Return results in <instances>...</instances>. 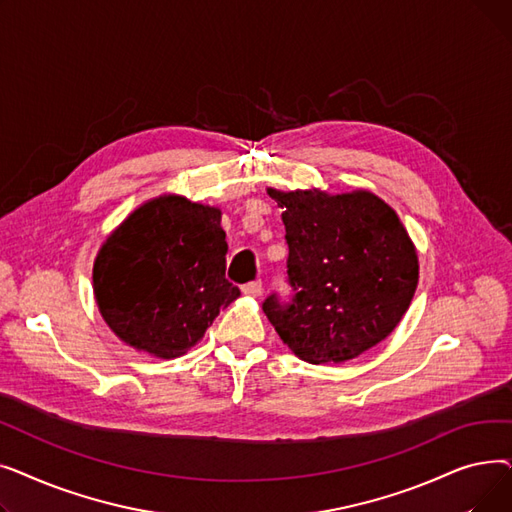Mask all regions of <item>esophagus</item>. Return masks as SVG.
Wrapping results in <instances>:
<instances>
[{
	"label": "esophagus",
	"instance_id": "obj_1",
	"mask_svg": "<svg viewBox=\"0 0 512 512\" xmlns=\"http://www.w3.org/2000/svg\"><path fill=\"white\" fill-rule=\"evenodd\" d=\"M261 290H263V286H261V280H255V282H249V284L242 286V292H245L247 297H259Z\"/></svg>",
	"mask_w": 512,
	"mask_h": 512
}]
</instances>
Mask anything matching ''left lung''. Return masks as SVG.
Returning <instances> with one entry per match:
<instances>
[{
    "label": "left lung",
    "instance_id": "1",
    "mask_svg": "<svg viewBox=\"0 0 512 512\" xmlns=\"http://www.w3.org/2000/svg\"><path fill=\"white\" fill-rule=\"evenodd\" d=\"M267 193L284 209L290 294L272 292L263 311L284 344L319 365L382 342L419 280L415 247L394 209L365 191Z\"/></svg>",
    "mask_w": 512,
    "mask_h": 512
}]
</instances>
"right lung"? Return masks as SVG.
Returning <instances> with one entry per match:
<instances>
[{"instance_id":"obj_1","label":"right lung","mask_w":512,"mask_h":512,"mask_svg":"<svg viewBox=\"0 0 512 512\" xmlns=\"http://www.w3.org/2000/svg\"><path fill=\"white\" fill-rule=\"evenodd\" d=\"M220 222V209L168 195L130 213L105 240L93 267L95 299L126 344L180 357L240 297L226 280Z\"/></svg>"}]
</instances>
